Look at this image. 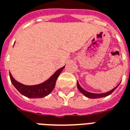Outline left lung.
Masks as SVG:
<instances>
[{
  "label": "left lung",
  "mask_w": 130,
  "mask_h": 130,
  "mask_svg": "<svg viewBox=\"0 0 130 130\" xmlns=\"http://www.w3.org/2000/svg\"><path fill=\"white\" fill-rule=\"evenodd\" d=\"M119 86V84L116 86L114 88H113L111 90H110V91H108V92H106V93H90V92H88V91H86V90H84L83 88H82V86L79 85V82L77 81V88H78V89L81 92V93L84 95L86 97H87L88 98H90V99H96V98H104V97H106V96L109 95L110 94H111L113 91H114L116 88H118V86Z\"/></svg>",
  "instance_id": "obj_1"
}]
</instances>
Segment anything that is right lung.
Here are the masks:
<instances>
[{
  "instance_id": "obj_1",
  "label": "right lung",
  "mask_w": 130,
  "mask_h": 130,
  "mask_svg": "<svg viewBox=\"0 0 130 130\" xmlns=\"http://www.w3.org/2000/svg\"><path fill=\"white\" fill-rule=\"evenodd\" d=\"M64 68L65 66L60 68L59 70L56 71V72L50 78H48L46 81L40 84L33 85V86L22 84L17 81H16L10 72V80L13 86L21 95L28 98H44L48 95V94H50L52 92V90H54L57 79Z\"/></svg>"
}]
</instances>
